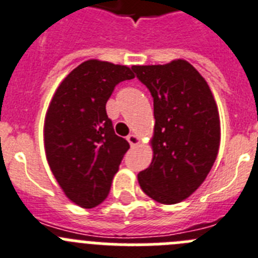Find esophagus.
<instances>
[{
  "mask_svg": "<svg viewBox=\"0 0 258 258\" xmlns=\"http://www.w3.org/2000/svg\"><path fill=\"white\" fill-rule=\"evenodd\" d=\"M127 141H128V144L132 146V148L140 144V139H139L138 135H135V134L128 135V136H127Z\"/></svg>",
  "mask_w": 258,
  "mask_h": 258,
  "instance_id": "obj_1",
  "label": "esophagus"
}]
</instances>
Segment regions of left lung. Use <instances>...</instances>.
I'll return each mask as SVG.
<instances>
[{"instance_id":"left-lung-1","label":"left lung","mask_w":258,"mask_h":258,"mask_svg":"<svg viewBox=\"0 0 258 258\" xmlns=\"http://www.w3.org/2000/svg\"><path fill=\"white\" fill-rule=\"evenodd\" d=\"M132 69L154 99L153 159L138 175L139 184L158 203H180L203 184L219 154L217 104L207 81L186 60Z\"/></svg>"}]
</instances>
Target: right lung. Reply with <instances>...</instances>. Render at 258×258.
<instances>
[{"label": "right lung", "instance_id": "1", "mask_svg": "<svg viewBox=\"0 0 258 258\" xmlns=\"http://www.w3.org/2000/svg\"><path fill=\"white\" fill-rule=\"evenodd\" d=\"M131 68L90 59L57 86L43 124L46 159L67 198L92 208L108 197L130 145L114 134L106 101L115 85L132 80Z\"/></svg>", "mask_w": 258, "mask_h": 258}]
</instances>
